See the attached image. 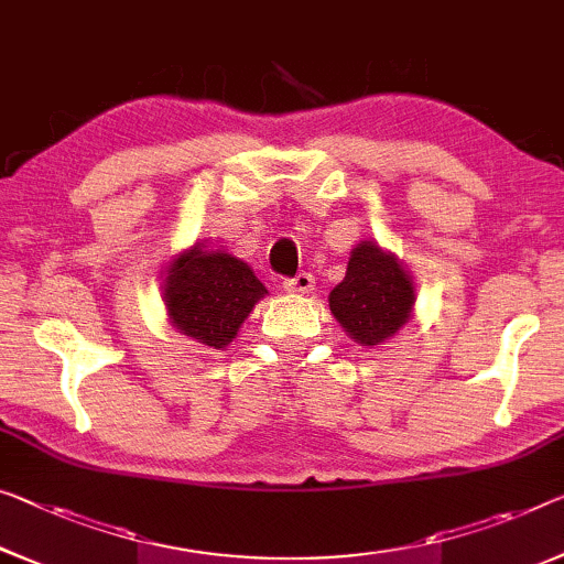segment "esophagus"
Here are the masks:
<instances>
[{
    "label": "esophagus",
    "instance_id": "esophagus-1",
    "mask_svg": "<svg viewBox=\"0 0 564 564\" xmlns=\"http://www.w3.org/2000/svg\"><path fill=\"white\" fill-rule=\"evenodd\" d=\"M282 288L288 290V292H292V294H305V292H310L312 288H315V280H312L310 272H300V274H294V276H288V280L282 282Z\"/></svg>",
    "mask_w": 564,
    "mask_h": 564
}]
</instances>
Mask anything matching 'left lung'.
<instances>
[{
	"label": "left lung",
	"mask_w": 564,
	"mask_h": 564,
	"mask_svg": "<svg viewBox=\"0 0 564 564\" xmlns=\"http://www.w3.org/2000/svg\"><path fill=\"white\" fill-rule=\"evenodd\" d=\"M413 282L393 254L372 241L352 249L345 280L330 292V310L355 343L380 345L409 323Z\"/></svg>",
	"instance_id": "obj_1"
}]
</instances>
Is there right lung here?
I'll use <instances>...</instances> for the list:
<instances>
[{
	"label": "right lung",
	"mask_w": 564,
	"mask_h": 564,
	"mask_svg": "<svg viewBox=\"0 0 564 564\" xmlns=\"http://www.w3.org/2000/svg\"><path fill=\"white\" fill-rule=\"evenodd\" d=\"M264 294L241 259L198 247L173 262L163 284L173 327L214 350L227 348Z\"/></svg>",
	"instance_id": "obj_1"
}]
</instances>
